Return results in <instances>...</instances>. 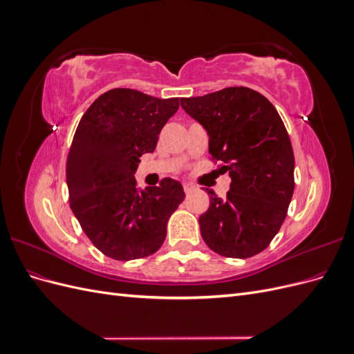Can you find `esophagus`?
I'll return each mask as SVG.
<instances>
[{
  "label": "esophagus",
  "mask_w": 354,
  "mask_h": 354,
  "mask_svg": "<svg viewBox=\"0 0 354 354\" xmlns=\"http://www.w3.org/2000/svg\"><path fill=\"white\" fill-rule=\"evenodd\" d=\"M183 189H185L186 194H190V192H194V190L196 189V186L190 185V183H185V185H183Z\"/></svg>",
  "instance_id": "obj_1"
}]
</instances>
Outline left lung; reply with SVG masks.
<instances>
[{"label": "left lung", "mask_w": 354, "mask_h": 354, "mask_svg": "<svg viewBox=\"0 0 354 354\" xmlns=\"http://www.w3.org/2000/svg\"><path fill=\"white\" fill-rule=\"evenodd\" d=\"M209 137L212 159L230 177L226 198L211 189L199 217L202 239L223 257L248 259L279 232L294 194V152L274 106L246 87L180 99Z\"/></svg>", "instance_id": "1"}]
</instances>
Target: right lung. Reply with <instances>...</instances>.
Wrapping results in <instances>:
<instances>
[{
  "mask_svg": "<svg viewBox=\"0 0 354 354\" xmlns=\"http://www.w3.org/2000/svg\"><path fill=\"white\" fill-rule=\"evenodd\" d=\"M177 109V97L115 88L94 100L75 131L66 165L71 208L95 248L113 260L156 252L185 199L177 180L138 190L134 178L142 155L155 151Z\"/></svg>",
  "mask_w": 354,
  "mask_h": 354,
  "instance_id": "add662e5",
  "label": "right lung"
}]
</instances>
